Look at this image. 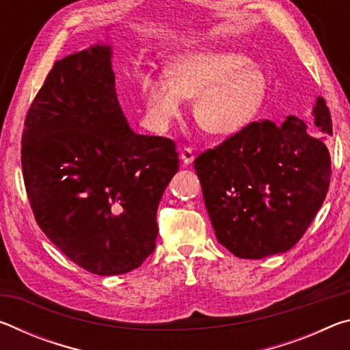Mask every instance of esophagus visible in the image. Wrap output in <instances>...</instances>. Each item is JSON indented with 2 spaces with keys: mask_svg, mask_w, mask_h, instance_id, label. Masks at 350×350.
Listing matches in <instances>:
<instances>
[{
  "mask_svg": "<svg viewBox=\"0 0 350 350\" xmlns=\"http://www.w3.org/2000/svg\"><path fill=\"white\" fill-rule=\"evenodd\" d=\"M180 159L185 165L191 163L194 161V152H193L191 148H185V150L180 151Z\"/></svg>",
  "mask_w": 350,
  "mask_h": 350,
  "instance_id": "obj_1",
  "label": "esophagus"
}]
</instances>
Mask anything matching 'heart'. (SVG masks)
<instances>
[{
    "instance_id": "1",
    "label": "heart",
    "mask_w": 350,
    "mask_h": 350,
    "mask_svg": "<svg viewBox=\"0 0 350 350\" xmlns=\"http://www.w3.org/2000/svg\"><path fill=\"white\" fill-rule=\"evenodd\" d=\"M167 80L144 79L145 125L165 133L191 100L193 114L205 131L232 135L244 129L256 116L265 96L267 77L250 60L234 52H191L171 60Z\"/></svg>"
}]
</instances>
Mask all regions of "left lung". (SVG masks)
<instances>
[{"label": "left lung", "mask_w": 350, "mask_h": 350, "mask_svg": "<svg viewBox=\"0 0 350 350\" xmlns=\"http://www.w3.org/2000/svg\"><path fill=\"white\" fill-rule=\"evenodd\" d=\"M313 116L323 135H310L295 116L282 125L252 122L194 161L216 238L234 256L290 250L321 208L332 173V118L323 97Z\"/></svg>", "instance_id": "8db88e82"}]
</instances>
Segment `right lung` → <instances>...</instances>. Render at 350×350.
I'll list each match as a JSON object with an SVG mask.
<instances>
[{
	"instance_id": "add662e5",
	"label": "right lung",
	"mask_w": 350,
	"mask_h": 350,
	"mask_svg": "<svg viewBox=\"0 0 350 350\" xmlns=\"http://www.w3.org/2000/svg\"><path fill=\"white\" fill-rule=\"evenodd\" d=\"M21 167L43 233L94 275L137 269L156 247V215L179 170L171 139L135 134L118 105L111 46L57 62L27 111Z\"/></svg>"
}]
</instances>
